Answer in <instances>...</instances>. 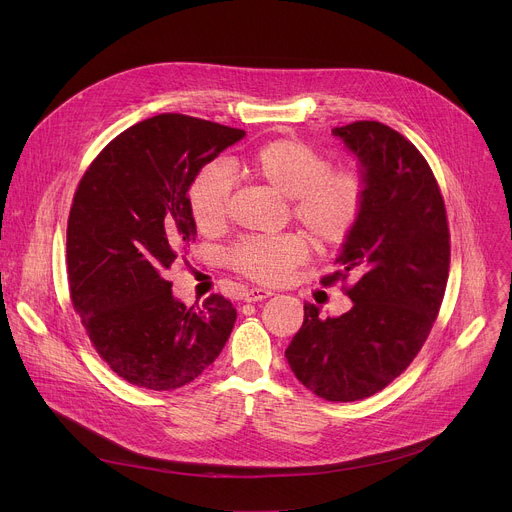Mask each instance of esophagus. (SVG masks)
<instances>
[{
	"label": "esophagus",
	"mask_w": 512,
	"mask_h": 512,
	"mask_svg": "<svg viewBox=\"0 0 512 512\" xmlns=\"http://www.w3.org/2000/svg\"><path fill=\"white\" fill-rule=\"evenodd\" d=\"M269 296H271V291L259 289V287H251V289H247L245 294H243V300L249 302V304H253V302H261V300H265V298H269Z\"/></svg>",
	"instance_id": "obj_1"
}]
</instances>
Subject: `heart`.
Here are the masks:
<instances>
[{"label":"heart","instance_id":"heart-1","mask_svg":"<svg viewBox=\"0 0 512 512\" xmlns=\"http://www.w3.org/2000/svg\"><path fill=\"white\" fill-rule=\"evenodd\" d=\"M245 170L283 198L291 218L320 249L344 245L358 227L369 182L358 170H332V162L312 145L283 137L269 141L249 158ZM231 178L223 168L202 170L188 188V204L202 233L221 231L229 221ZM308 257V243L296 233L249 237L229 251V263L259 283H279Z\"/></svg>","mask_w":512,"mask_h":512}]
</instances>
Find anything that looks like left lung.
Segmentation results:
<instances>
[{
  "mask_svg": "<svg viewBox=\"0 0 512 512\" xmlns=\"http://www.w3.org/2000/svg\"><path fill=\"white\" fill-rule=\"evenodd\" d=\"M358 158L369 196L358 227L322 285H342L352 308L320 318L304 304V324L285 358L298 381L326 401L367 399L393 383L417 356L440 312L450 271L444 196L415 145L379 121L334 127Z\"/></svg>",
  "mask_w": 512,
  "mask_h": 512,
  "instance_id": "left-lung-1",
  "label": "left lung"
}]
</instances>
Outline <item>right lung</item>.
<instances>
[{
	"mask_svg": "<svg viewBox=\"0 0 512 512\" xmlns=\"http://www.w3.org/2000/svg\"><path fill=\"white\" fill-rule=\"evenodd\" d=\"M243 129L162 113L109 141L72 198L66 229L70 300L99 356L131 385L174 391L221 354L237 310L172 296L166 271L196 239L188 188Z\"/></svg>",
	"mask_w": 512,
	"mask_h": 512,
	"instance_id": "right-lung-1",
	"label": "right lung"
}]
</instances>
